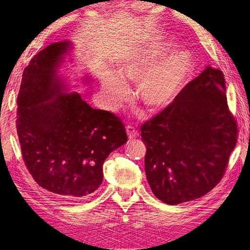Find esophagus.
<instances>
[{
  "label": "esophagus",
  "instance_id": "1",
  "mask_svg": "<svg viewBox=\"0 0 250 250\" xmlns=\"http://www.w3.org/2000/svg\"><path fill=\"white\" fill-rule=\"evenodd\" d=\"M125 129H126V134H128L129 139H135V137L139 136V132L135 130L134 126L128 125Z\"/></svg>",
  "mask_w": 250,
  "mask_h": 250
}]
</instances>
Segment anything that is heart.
<instances>
[{
    "label": "heart",
    "mask_w": 250,
    "mask_h": 250,
    "mask_svg": "<svg viewBox=\"0 0 250 250\" xmlns=\"http://www.w3.org/2000/svg\"><path fill=\"white\" fill-rule=\"evenodd\" d=\"M174 47L173 42L167 41L149 48L132 51L122 58L117 66L119 78L111 72L103 73L101 84L110 107L116 108L128 98V88L122 79L140 81L136 95L148 111L161 109L171 102L192 68V57L187 50L174 51L165 58Z\"/></svg>",
    "instance_id": "obj_1"
}]
</instances>
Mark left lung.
<instances>
[{"label":"left lung","instance_id":"8db88e82","mask_svg":"<svg viewBox=\"0 0 250 250\" xmlns=\"http://www.w3.org/2000/svg\"><path fill=\"white\" fill-rule=\"evenodd\" d=\"M141 132L146 177L159 200L176 205L209 192L224 177L238 135L224 73L207 66Z\"/></svg>","mask_w":250,"mask_h":250}]
</instances>
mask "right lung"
<instances>
[{"mask_svg":"<svg viewBox=\"0 0 250 250\" xmlns=\"http://www.w3.org/2000/svg\"><path fill=\"white\" fill-rule=\"evenodd\" d=\"M71 44L57 42L35 55L22 74L16 128L21 155L42 188L64 199L86 198L103 182V163L128 141L121 119L64 92L57 75Z\"/></svg>","mask_w":250,"mask_h":250,"instance_id":"add662e5","label":"right lung"}]
</instances>
